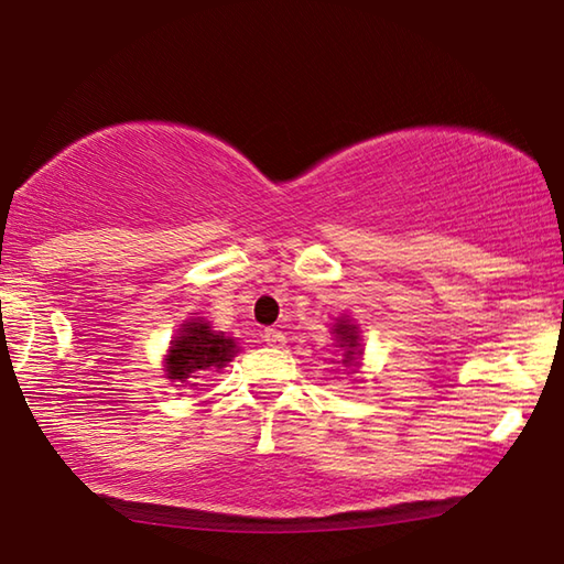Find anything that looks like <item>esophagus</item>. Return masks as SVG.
I'll return each instance as SVG.
<instances>
[{
    "instance_id": "34e87169",
    "label": "esophagus",
    "mask_w": 564,
    "mask_h": 564,
    "mask_svg": "<svg viewBox=\"0 0 564 564\" xmlns=\"http://www.w3.org/2000/svg\"><path fill=\"white\" fill-rule=\"evenodd\" d=\"M263 343L268 347H283L285 337H283V332H279V329H265L263 332Z\"/></svg>"
}]
</instances>
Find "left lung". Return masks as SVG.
Here are the masks:
<instances>
[{"label": "left lung", "mask_w": 564, "mask_h": 564, "mask_svg": "<svg viewBox=\"0 0 564 564\" xmlns=\"http://www.w3.org/2000/svg\"><path fill=\"white\" fill-rule=\"evenodd\" d=\"M332 337H335L337 350L343 352V355H339L337 362L343 365L345 370L358 372L360 365H362V352H365L358 324H355L347 314L337 316L335 324H332ZM332 362H335V360H332Z\"/></svg>", "instance_id": "8db88e82"}]
</instances>
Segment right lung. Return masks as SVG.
I'll use <instances>...</instances> for the list:
<instances>
[{
    "label": "right lung",
    "mask_w": 564,
    "mask_h": 564,
    "mask_svg": "<svg viewBox=\"0 0 564 564\" xmlns=\"http://www.w3.org/2000/svg\"><path fill=\"white\" fill-rule=\"evenodd\" d=\"M240 352L235 337L217 332L204 316H192L176 329L163 358V372L171 383L199 386L196 380L209 370H221Z\"/></svg>",
    "instance_id": "add662e5"
}]
</instances>
